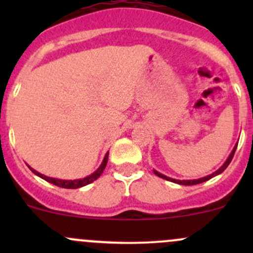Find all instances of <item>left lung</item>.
<instances>
[{"mask_svg":"<svg viewBox=\"0 0 253 253\" xmlns=\"http://www.w3.org/2000/svg\"><path fill=\"white\" fill-rule=\"evenodd\" d=\"M236 147H237V145H235V148H234V149H233V152H231V154L229 155L228 160H226V162L224 163V165H223V167L220 168V169H219V170H216L215 172H213V174H211V175H209V176H206V177L198 178V180H182V181H180V180H175V178H170V177H168V176H164V175H163V174H160V172H158V171H154V174L159 176V177H162V178H165V180H169V181H172V182H176V183H178V185H197V183H202V182H205V181L209 180V178L214 177V176H216V175L221 174V172H223L224 170H225L226 168H228V165L230 164V162H231V160H233V157H234V154H235Z\"/></svg>","mask_w":253,"mask_h":253,"instance_id":"1","label":"left lung"}]
</instances>
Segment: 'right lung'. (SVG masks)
Listing matches in <instances>:
<instances>
[{
	"instance_id": "right-lung-1",
	"label": "right lung",
	"mask_w": 253,
	"mask_h": 253,
	"mask_svg": "<svg viewBox=\"0 0 253 253\" xmlns=\"http://www.w3.org/2000/svg\"><path fill=\"white\" fill-rule=\"evenodd\" d=\"M108 157H109V153H106L105 158H104L103 163H101L100 168H99L98 170H96L94 174H91L90 176H86V177L84 178H81V180H58V178H53V177H47V176L40 174V172L35 171L34 169H32L30 168V170H32L33 172H34L35 175H38L39 177L44 178L45 181H47V182L50 183H53L55 186H58V187H62V188H79L82 187V186H85V185H89V183H91L93 181H95L96 178L99 177L101 174H103L104 169H105L106 164H108Z\"/></svg>"
}]
</instances>
